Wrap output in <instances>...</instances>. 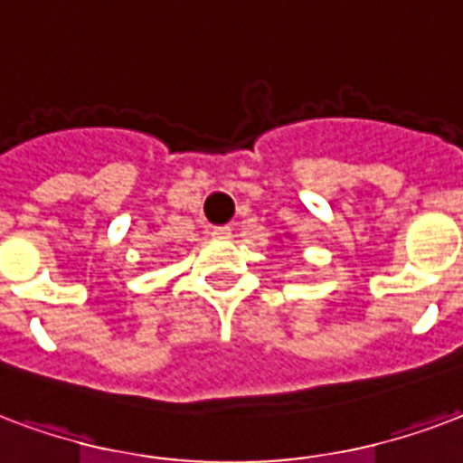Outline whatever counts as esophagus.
Returning a JSON list of instances; mask_svg holds the SVG:
<instances>
[{"label": "esophagus", "instance_id": "34e87169", "mask_svg": "<svg viewBox=\"0 0 463 463\" xmlns=\"http://www.w3.org/2000/svg\"><path fill=\"white\" fill-rule=\"evenodd\" d=\"M213 241H228L232 235V228L231 225H218V228H211V232H208Z\"/></svg>", "mask_w": 463, "mask_h": 463}]
</instances>
